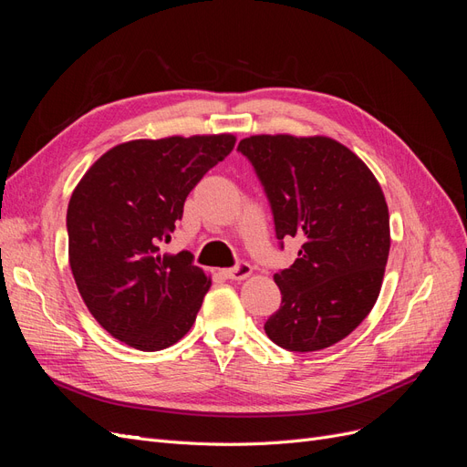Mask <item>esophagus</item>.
Returning <instances> with one entry per match:
<instances>
[{"label": "esophagus", "mask_w": 467, "mask_h": 467, "mask_svg": "<svg viewBox=\"0 0 467 467\" xmlns=\"http://www.w3.org/2000/svg\"><path fill=\"white\" fill-rule=\"evenodd\" d=\"M253 268L249 263H237L234 268H225L222 271V275L230 280H245L247 276H251Z\"/></svg>", "instance_id": "1"}]
</instances>
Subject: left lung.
Here are the masks:
<instances>
[{
    "instance_id": "left-lung-1",
    "label": "left lung",
    "mask_w": 467,
    "mask_h": 467,
    "mask_svg": "<svg viewBox=\"0 0 467 467\" xmlns=\"http://www.w3.org/2000/svg\"><path fill=\"white\" fill-rule=\"evenodd\" d=\"M237 150L255 167L276 237H300L298 259L275 275L282 304L265 323L294 352L327 348L374 307L389 255V212L374 173L327 136L259 134Z\"/></svg>"
}]
</instances>
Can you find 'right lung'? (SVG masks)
Listing matches in <instances>:
<instances>
[{"mask_svg": "<svg viewBox=\"0 0 467 467\" xmlns=\"http://www.w3.org/2000/svg\"><path fill=\"white\" fill-rule=\"evenodd\" d=\"M234 134L130 140L103 153L67 204V257L91 316L124 345L161 350L189 333L212 280L189 251L161 253Z\"/></svg>", "mask_w": 467, "mask_h": 467, "instance_id": "right-lung-1", "label": "right lung"}]
</instances>
